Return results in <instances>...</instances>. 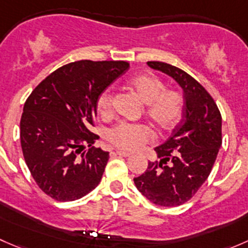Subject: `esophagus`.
<instances>
[{
	"instance_id": "1",
	"label": "esophagus",
	"mask_w": 248,
	"mask_h": 248,
	"mask_svg": "<svg viewBox=\"0 0 248 248\" xmlns=\"http://www.w3.org/2000/svg\"><path fill=\"white\" fill-rule=\"evenodd\" d=\"M115 154L119 155V156H122V157H129V156H131V154H129V152L121 151V150H116V151H115Z\"/></svg>"
}]
</instances>
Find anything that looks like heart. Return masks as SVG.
I'll return each instance as SVG.
<instances>
[{
  "label": "heart",
  "mask_w": 248,
  "mask_h": 248,
  "mask_svg": "<svg viewBox=\"0 0 248 248\" xmlns=\"http://www.w3.org/2000/svg\"><path fill=\"white\" fill-rule=\"evenodd\" d=\"M131 86L144 103L146 112L162 131H169L176 126L184 112L185 101L181 93L175 90H166V84L152 74H140L131 80ZM111 87H107L97 98V108L104 116L112 112ZM110 144L119 149L134 151L154 139V131L145 124L120 122L107 133Z\"/></svg>",
  "instance_id": "1"
}]
</instances>
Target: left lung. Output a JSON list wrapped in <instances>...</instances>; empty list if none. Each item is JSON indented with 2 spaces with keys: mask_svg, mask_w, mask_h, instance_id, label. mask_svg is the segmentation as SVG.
I'll list each match as a JSON object with an SVG mask.
<instances>
[{
  "mask_svg": "<svg viewBox=\"0 0 248 248\" xmlns=\"http://www.w3.org/2000/svg\"><path fill=\"white\" fill-rule=\"evenodd\" d=\"M147 64L182 87L184 117L170 138L155 149L159 162H149L134 184L154 204L179 206L197 193L212 170L222 145V116L211 94L188 73L164 62Z\"/></svg>",
  "mask_w": 248,
  "mask_h": 248,
  "instance_id": "obj_1",
  "label": "left lung"
}]
</instances>
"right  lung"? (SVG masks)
Masks as SVG:
<instances>
[{
  "instance_id": "right-lung-1",
  "label": "right lung",
  "mask_w": 248,
  "mask_h": 248,
  "mask_svg": "<svg viewBox=\"0 0 248 248\" xmlns=\"http://www.w3.org/2000/svg\"><path fill=\"white\" fill-rule=\"evenodd\" d=\"M126 61H81L60 67L31 92L20 120L29 170L52 199L72 202L96 188L109 152L94 146L97 98L128 69Z\"/></svg>"
}]
</instances>
